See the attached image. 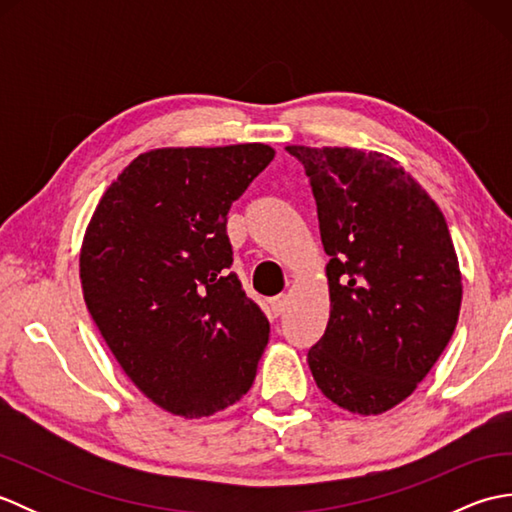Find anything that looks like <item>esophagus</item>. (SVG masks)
I'll use <instances>...</instances> for the list:
<instances>
[{
	"mask_svg": "<svg viewBox=\"0 0 512 512\" xmlns=\"http://www.w3.org/2000/svg\"><path fill=\"white\" fill-rule=\"evenodd\" d=\"M288 310V297L281 295V297H275L273 301H270V312H273V317H281Z\"/></svg>",
	"mask_w": 512,
	"mask_h": 512,
	"instance_id": "34e87169",
	"label": "esophagus"
}]
</instances>
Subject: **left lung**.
<instances>
[{
	"instance_id": "8db88e82",
	"label": "left lung",
	"mask_w": 512,
	"mask_h": 512,
	"mask_svg": "<svg viewBox=\"0 0 512 512\" xmlns=\"http://www.w3.org/2000/svg\"><path fill=\"white\" fill-rule=\"evenodd\" d=\"M286 149L306 167L330 255V319L310 372L334 405L378 416L413 394L458 325L462 273L447 220L385 154Z\"/></svg>"
}]
</instances>
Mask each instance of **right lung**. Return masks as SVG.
<instances>
[{
	"mask_svg": "<svg viewBox=\"0 0 512 512\" xmlns=\"http://www.w3.org/2000/svg\"><path fill=\"white\" fill-rule=\"evenodd\" d=\"M273 158L264 143L145 151L85 228V306L129 380L173 416H213L255 380L270 325L228 270L226 215Z\"/></svg>",
	"mask_w": 512,
	"mask_h": 512,
	"instance_id": "obj_1",
	"label": "right lung"
}]
</instances>
